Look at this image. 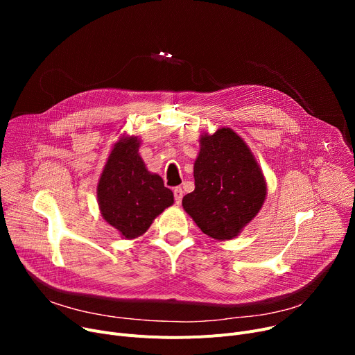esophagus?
Returning <instances> with one entry per match:
<instances>
[{
    "label": "esophagus",
    "mask_w": 355,
    "mask_h": 355,
    "mask_svg": "<svg viewBox=\"0 0 355 355\" xmlns=\"http://www.w3.org/2000/svg\"><path fill=\"white\" fill-rule=\"evenodd\" d=\"M182 196H184L182 189H181V187H175V189H174V198H175V202H177V204H181Z\"/></svg>",
    "instance_id": "34e87169"
}]
</instances>
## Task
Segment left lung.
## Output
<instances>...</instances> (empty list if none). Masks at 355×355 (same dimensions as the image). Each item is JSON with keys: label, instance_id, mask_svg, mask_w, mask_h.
<instances>
[{"label": "left lung", "instance_id": "obj_1", "mask_svg": "<svg viewBox=\"0 0 355 355\" xmlns=\"http://www.w3.org/2000/svg\"><path fill=\"white\" fill-rule=\"evenodd\" d=\"M193 193L182 207L204 234L230 240L256 217L266 198V180L250 148L233 129L200 137Z\"/></svg>", "mask_w": 355, "mask_h": 355}]
</instances>
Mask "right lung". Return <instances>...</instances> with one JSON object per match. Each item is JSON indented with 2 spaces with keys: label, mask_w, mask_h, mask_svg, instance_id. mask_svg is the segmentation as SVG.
Masks as SVG:
<instances>
[{
  "label": "right lung",
  "mask_w": 355,
  "mask_h": 355,
  "mask_svg": "<svg viewBox=\"0 0 355 355\" xmlns=\"http://www.w3.org/2000/svg\"><path fill=\"white\" fill-rule=\"evenodd\" d=\"M139 144L138 137H122L114 145L96 190L102 217L125 239L142 236L174 202L162 178L146 170Z\"/></svg>",
  "instance_id": "right-lung-1"
}]
</instances>
